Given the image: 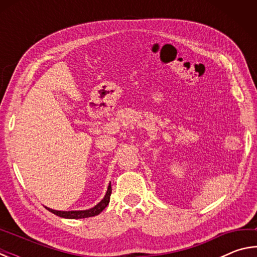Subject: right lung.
Instances as JSON below:
<instances>
[{
	"label": "right lung",
	"instance_id": "right-lung-1",
	"mask_svg": "<svg viewBox=\"0 0 257 257\" xmlns=\"http://www.w3.org/2000/svg\"><path fill=\"white\" fill-rule=\"evenodd\" d=\"M112 193V188H111V182L107 187L106 194L105 196L103 197V199L98 204H96L94 207L88 208V210H81V211H56V210H52L50 207H46L50 212L53 213V214L58 215L60 217H64V219H85V217H90V216H95L101 213L104 208L107 206L108 202H110V196Z\"/></svg>",
	"mask_w": 257,
	"mask_h": 257
}]
</instances>
